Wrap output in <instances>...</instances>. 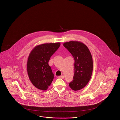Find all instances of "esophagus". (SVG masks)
Masks as SVG:
<instances>
[{"label": "esophagus", "instance_id": "34e87169", "mask_svg": "<svg viewBox=\"0 0 120 120\" xmlns=\"http://www.w3.org/2000/svg\"><path fill=\"white\" fill-rule=\"evenodd\" d=\"M57 78H61V79H63L64 78V75H60V76H57Z\"/></svg>", "mask_w": 120, "mask_h": 120}]
</instances>
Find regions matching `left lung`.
Returning <instances> with one entry per match:
<instances>
[{
    "mask_svg": "<svg viewBox=\"0 0 120 120\" xmlns=\"http://www.w3.org/2000/svg\"><path fill=\"white\" fill-rule=\"evenodd\" d=\"M63 45L75 60L74 75L69 86L73 90H79L90 80L93 68L91 54L88 48L80 42L71 41L64 43Z\"/></svg>",
    "mask_w": 120,
    "mask_h": 120,
    "instance_id": "obj_1",
    "label": "left lung"
}]
</instances>
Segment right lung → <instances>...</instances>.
Here are the masks:
<instances>
[{
    "label": "right lung",
    "mask_w": 120,
    "mask_h": 120,
    "mask_svg": "<svg viewBox=\"0 0 120 120\" xmlns=\"http://www.w3.org/2000/svg\"><path fill=\"white\" fill-rule=\"evenodd\" d=\"M60 46L59 42L36 46L29 55L27 64L29 78L32 84L39 90H47L53 80L54 74L48 63Z\"/></svg>",
    "instance_id": "obj_1"
}]
</instances>
